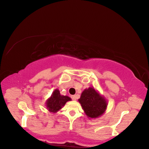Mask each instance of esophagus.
<instances>
[{"instance_id": "1", "label": "esophagus", "mask_w": 149, "mask_h": 149, "mask_svg": "<svg viewBox=\"0 0 149 149\" xmlns=\"http://www.w3.org/2000/svg\"><path fill=\"white\" fill-rule=\"evenodd\" d=\"M71 97L72 100H74V101L76 100V99H77V96H76V95H73V96H71Z\"/></svg>"}]
</instances>
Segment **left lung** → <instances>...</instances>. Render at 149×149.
<instances>
[{"label": "left lung", "instance_id": "1", "mask_svg": "<svg viewBox=\"0 0 149 149\" xmlns=\"http://www.w3.org/2000/svg\"><path fill=\"white\" fill-rule=\"evenodd\" d=\"M86 114L89 118H96L102 115L107 107V102L93 88L84 89L78 100Z\"/></svg>", "mask_w": 149, "mask_h": 149}]
</instances>
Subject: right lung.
<instances>
[{"instance_id":"add662e5","label":"right lung","mask_w":149,"mask_h":149,"mask_svg":"<svg viewBox=\"0 0 149 149\" xmlns=\"http://www.w3.org/2000/svg\"><path fill=\"white\" fill-rule=\"evenodd\" d=\"M71 101V98L66 96H61L59 90L56 89L53 93L51 97L47 102V107L51 112H55L59 111L67 101Z\"/></svg>"}]
</instances>
